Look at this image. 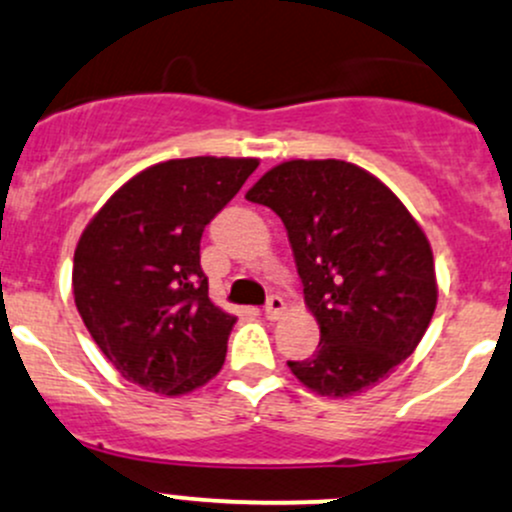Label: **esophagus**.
I'll list each match as a JSON object with an SVG mask.
<instances>
[{"label":"esophagus","instance_id":"34e87169","mask_svg":"<svg viewBox=\"0 0 512 512\" xmlns=\"http://www.w3.org/2000/svg\"><path fill=\"white\" fill-rule=\"evenodd\" d=\"M284 309H287V304H284V299L279 297V294H272L270 299H267V304H265V316L270 321H277L279 316L284 314Z\"/></svg>","mask_w":512,"mask_h":512}]
</instances>
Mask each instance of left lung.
<instances>
[{"label":"left lung","instance_id":"left-lung-1","mask_svg":"<svg viewBox=\"0 0 512 512\" xmlns=\"http://www.w3.org/2000/svg\"><path fill=\"white\" fill-rule=\"evenodd\" d=\"M245 198L282 218L321 328L316 353L289 360L301 385L351 397L410 358L437 309V274L427 235L383 181L341 159H292Z\"/></svg>","mask_w":512,"mask_h":512}]
</instances>
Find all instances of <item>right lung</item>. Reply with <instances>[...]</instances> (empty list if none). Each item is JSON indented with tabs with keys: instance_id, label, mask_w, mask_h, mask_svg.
Here are the masks:
<instances>
[{
	"instance_id": "right-lung-1",
	"label": "right lung",
	"mask_w": 512,
	"mask_h": 512,
	"mask_svg": "<svg viewBox=\"0 0 512 512\" xmlns=\"http://www.w3.org/2000/svg\"><path fill=\"white\" fill-rule=\"evenodd\" d=\"M257 159H169L117 188L80 235L73 297L93 341L129 383L179 397L220 373L233 331L208 297L203 228Z\"/></svg>"
}]
</instances>
